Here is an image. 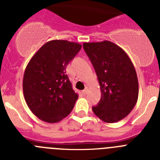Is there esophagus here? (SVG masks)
<instances>
[{"instance_id": "obj_1", "label": "esophagus", "mask_w": 160, "mask_h": 160, "mask_svg": "<svg viewBox=\"0 0 160 160\" xmlns=\"http://www.w3.org/2000/svg\"><path fill=\"white\" fill-rule=\"evenodd\" d=\"M82 92L83 94H87V93H88V88H87H87L85 89V90H83L82 91Z\"/></svg>"}]
</instances>
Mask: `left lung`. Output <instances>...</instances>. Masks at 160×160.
Instances as JSON below:
<instances>
[{
  "mask_svg": "<svg viewBox=\"0 0 160 160\" xmlns=\"http://www.w3.org/2000/svg\"><path fill=\"white\" fill-rule=\"evenodd\" d=\"M83 49L94 66L101 89V99L92 107L96 116L112 123L128 116L138 100L135 69L122 48L109 41L85 42Z\"/></svg>",
  "mask_w": 160,
  "mask_h": 160,
  "instance_id": "obj_1",
  "label": "left lung"
}]
</instances>
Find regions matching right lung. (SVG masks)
I'll use <instances>...</instances> for the list:
<instances>
[{
	"label": "right lung",
	"mask_w": 160,
	"mask_h": 160,
	"mask_svg": "<svg viewBox=\"0 0 160 160\" xmlns=\"http://www.w3.org/2000/svg\"><path fill=\"white\" fill-rule=\"evenodd\" d=\"M82 46L66 40L46 42L25 68L24 97L28 107L42 121L58 122L73 110L78 95L66 74V66Z\"/></svg>",
	"instance_id": "add662e5"
}]
</instances>
